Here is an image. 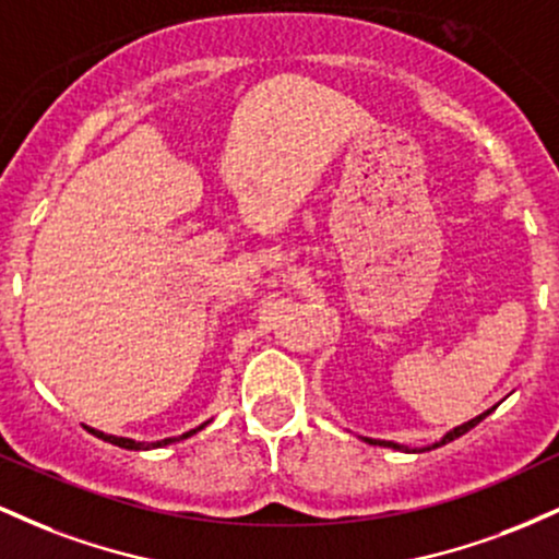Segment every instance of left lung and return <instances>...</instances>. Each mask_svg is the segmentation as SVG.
<instances>
[{"instance_id":"left-lung-1","label":"left lung","mask_w":559,"mask_h":559,"mask_svg":"<svg viewBox=\"0 0 559 559\" xmlns=\"http://www.w3.org/2000/svg\"><path fill=\"white\" fill-rule=\"evenodd\" d=\"M493 407H497V404H493ZM491 407V409H493ZM491 409H486V413H480V415H476V418L473 420H467V423H463V426H457V428H452V431H447L444 436H441L439 441H433V444H428V447H404V444H394V441H381V439H368V436H362V441H368V444H378V447H389V449H400V452H428V449H436V447H444V444H449V441H454V439H460V436L463 433H467L471 431V428H476L480 420L486 418V415H491Z\"/></svg>"}]
</instances>
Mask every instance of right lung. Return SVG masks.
Returning <instances> with one entry per match:
<instances>
[{"instance_id":"add662e5","label":"right lung","mask_w":559,"mask_h":559,"mask_svg":"<svg viewBox=\"0 0 559 559\" xmlns=\"http://www.w3.org/2000/svg\"><path fill=\"white\" fill-rule=\"evenodd\" d=\"M210 420H204L202 426H197V428H191V431H186V433H181V436H170V439H159V441H136V439H126V436H112V433H105V431H96V428H88V433H94L96 439H102V441H110V444H115V447H120V449H133V452H144V449H157V447H168V444H176V441H181V439H189V436H194L197 431H202L204 426H207Z\"/></svg>"}]
</instances>
